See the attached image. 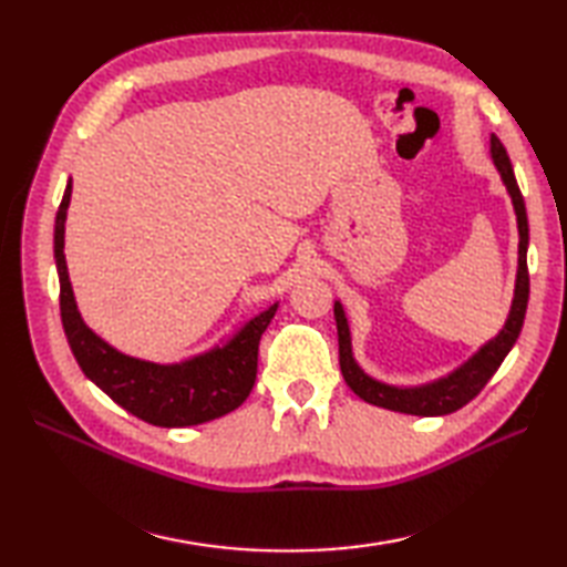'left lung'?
Returning a JSON list of instances; mask_svg holds the SVG:
<instances>
[{"label": "left lung", "instance_id": "8db88e82", "mask_svg": "<svg viewBox=\"0 0 567 567\" xmlns=\"http://www.w3.org/2000/svg\"><path fill=\"white\" fill-rule=\"evenodd\" d=\"M489 151L492 161H495L497 171L507 185L514 212H516V224H519V270H516V290H514V302L509 319L504 323V329L485 343L480 351L451 372L449 378L436 380L424 388H392V384H384L368 378L363 370L358 368L351 351V331H348V321L343 315L341 302L333 305V317L336 327H339V358H341V372L348 388H351L360 400L368 404H375L382 409H392V412L402 414H414V416H443L457 412V409L465 406L470 400L483 392L489 378L495 375L502 360L507 358L512 346L516 343L524 327L526 317V305H528V265H526V248H528V219H526V204L522 197V189L516 185V177L512 171V161L507 155V148L502 146L497 136L489 138Z\"/></svg>", "mask_w": 567, "mask_h": 567}]
</instances>
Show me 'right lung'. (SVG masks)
Masks as SVG:
<instances>
[{
  "instance_id": "right-lung-1",
  "label": "right lung",
  "mask_w": 567,
  "mask_h": 567,
  "mask_svg": "<svg viewBox=\"0 0 567 567\" xmlns=\"http://www.w3.org/2000/svg\"><path fill=\"white\" fill-rule=\"evenodd\" d=\"M70 195L72 179H68L63 202L55 214V265L60 277V319L70 351L84 375L126 412L163 429L204 424L244 404L256 384L260 336L272 321L277 305L250 319L226 346L185 363L158 365L118 353L84 327L72 297L63 252Z\"/></svg>"
}]
</instances>
